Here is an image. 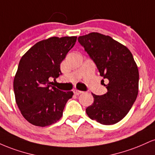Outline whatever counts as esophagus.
I'll return each mask as SVG.
<instances>
[{
	"instance_id": "esophagus-1",
	"label": "esophagus",
	"mask_w": 155,
	"mask_h": 155,
	"mask_svg": "<svg viewBox=\"0 0 155 155\" xmlns=\"http://www.w3.org/2000/svg\"><path fill=\"white\" fill-rule=\"evenodd\" d=\"M74 94H75V95H80V94H81L82 93V91H81V90H74Z\"/></svg>"
}]
</instances>
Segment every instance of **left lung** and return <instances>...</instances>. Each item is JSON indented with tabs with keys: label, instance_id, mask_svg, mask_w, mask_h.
Segmentation results:
<instances>
[{
	"label": "left lung",
	"instance_id": "8db88e82",
	"mask_svg": "<svg viewBox=\"0 0 155 155\" xmlns=\"http://www.w3.org/2000/svg\"><path fill=\"white\" fill-rule=\"evenodd\" d=\"M78 41L95 63L100 75L108 81L104 84L106 94L92 93L94 102L86 108L87 114L102 124H116L127 115L138 93L139 74L132 53L111 37L95 32L79 36Z\"/></svg>",
	"mask_w": 155,
	"mask_h": 155
}]
</instances>
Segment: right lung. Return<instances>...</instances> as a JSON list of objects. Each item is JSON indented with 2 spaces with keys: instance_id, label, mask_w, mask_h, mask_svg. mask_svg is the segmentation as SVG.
Masks as SVG:
<instances>
[{
  "instance_id": "right-lung-1",
  "label": "right lung",
  "mask_w": 155,
  "mask_h": 155,
  "mask_svg": "<svg viewBox=\"0 0 155 155\" xmlns=\"http://www.w3.org/2000/svg\"><path fill=\"white\" fill-rule=\"evenodd\" d=\"M76 36L51 37L33 45L21 58L14 79L15 100L24 118L39 127L54 124L63 116L74 92L51 86L61 74L60 63L76 44Z\"/></svg>"
}]
</instances>
